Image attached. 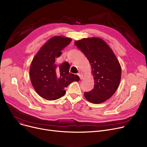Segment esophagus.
I'll list each match as a JSON object with an SVG mask.
<instances>
[{
	"instance_id": "esophagus-1",
	"label": "esophagus",
	"mask_w": 147,
	"mask_h": 147,
	"mask_svg": "<svg viewBox=\"0 0 147 147\" xmlns=\"http://www.w3.org/2000/svg\"><path fill=\"white\" fill-rule=\"evenodd\" d=\"M78 74V76L80 77V80H82L83 78V73H82V72H79Z\"/></svg>"
}]
</instances>
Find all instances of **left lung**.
<instances>
[{"label":"left lung","instance_id":"obj_1","mask_svg":"<svg viewBox=\"0 0 147 147\" xmlns=\"http://www.w3.org/2000/svg\"><path fill=\"white\" fill-rule=\"evenodd\" d=\"M74 44L85 55L92 68L94 88L84 96L93 104H101L117 90L121 80V68L114 52L100 37H88Z\"/></svg>","mask_w":147,"mask_h":147}]
</instances>
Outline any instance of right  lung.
Wrapping results in <instances>:
<instances>
[{
  "label": "right lung",
  "mask_w": 147,
  "mask_h": 147,
  "mask_svg": "<svg viewBox=\"0 0 147 147\" xmlns=\"http://www.w3.org/2000/svg\"><path fill=\"white\" fill-rule=\"evenodd\" d=\"M71 40L63 36L51 37L37 52L31 63V83L37 94L46 100L53 101L63 96L68 84L80 80L78 75L69 73L68 64H62L58 68L54 64L55 58L61 55V51Z\"/></svg>",
  "instance_id": "1"
}]
</instances>
